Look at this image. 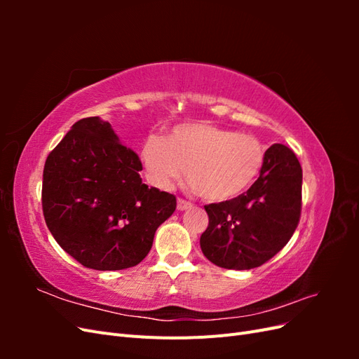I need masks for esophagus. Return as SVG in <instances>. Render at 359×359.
I'll list each match as a JSON object with an SVG mask.
<instances>
[{"label": "esophagus", "mask_w": 359, "mask_h": 359, "mask_svg": "<svg viewBox=\"0 0 359 359\" xmlns=\"http://www.w3.org/2000/svg\"><path fill=\"white\" fill-rule=\"evenodd\" d=\"M177 208H178V211L189 210V208H191V202H189V201H186V199L178 198V201H177Z\"/></svg>", "instance_id": "34e87169"}]
</instances>
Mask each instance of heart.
Listing matches in <instances>:
<instances>
[{
  "mask_svg": "<svg viewBox=\"0 0 359 359\" xmlns=\"http://www.w3.org/2000/svg\"><path fill=\"white\" fill-rule=\"evenodd\" d=\"M149 180L160 189L187 175L194 190L211 202L240 196L257 178L265 163V147L252 135L210 121L182 123L166 137L151 136L142 148Z\"/></svg>",
  "mask_w": 359,
  "mask_h": 359,
  "instance_id": "b5f03b06",
  "label": "heart"
}]
</instances>
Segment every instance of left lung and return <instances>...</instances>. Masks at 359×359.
Here are the masks:
<instances>
[{"mask_svg": "<svg viewBox=\"0 0 359 359\" xmlns=\"http://www.w3.org/2000/svg\"><path fill=\"white\" fill-rule=\"evenodd\" d=\"M301 208L299 161L286 145H271L252 187L231 201L205 205L210 223L201 235L202 253L226 269L264 265L289 243Z\"/></svg>", "mask_w": 359, "mask_h": 359, "instance_id": "1", "label": "left lung"}]
</instances>
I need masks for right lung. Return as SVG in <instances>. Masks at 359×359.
<instances>
[{
    "label": "right lung",
    "instance_id": "add662e5",
    "mask_svg": "<svg viewBox=\"0 0 359 359\" xmlns=\"http://www.w3.org/2000/svg\"><path fill=\"white\" fill-rule=\"evenodd\" d=\"M142 163L99 116L82 118L43 169L41 208L52 236L86 268L126 269L142 262L177 198L148 189Z\"/></svg>",
    "mask_w": 359,
    "mask_h": 359
}]
</instances>
